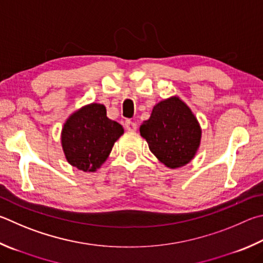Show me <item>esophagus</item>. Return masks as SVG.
Listing matches in <instances>:
<instances>
[{
  "label": "esophagus",
  "instance_id": "obj_1",
  "mask_svg": "<svg viewBox=\"0 0 263 263\" xmlns=\"http://www.w3.org/2000/svg\"><path fill=\"white\" fill-rule=\"evenodd\" d=\"M137 127H138L137 124L135 122L130 121V119H127V121L125 122V128L127 131H136Z\"/></svg>",
  "mask_w": 263,
  "mask_h": 263
}]
</instances>
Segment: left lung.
<instances>
[{
  "label": "left lung",
  "mask_w": 263,
  "mask_h": 263,
  "mask_svg": "<svg viewBox=\"0 0 263 263\" xmlns=\"http://www.w3.org/2000/svg\"><path fill=\"white\" fill-rule=\"evenodd\" d=\"M140 136L161 163L177 169L197 154L201 127L187 104L171 97L155 104L149 119L141 124Z\"/></svg>",
  "instance_id": "8db88e82"
}]
</instances>
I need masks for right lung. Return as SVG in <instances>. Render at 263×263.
I'll use <instances>...</instances> for the list:
<instances>
[{
    "mask_svg": "<svg viewBox=\"0 0 263 263\" xmlns=\"http://www.w3.org/2000/svg\"><path fill=\"white\" fill-rule=\"evenodd\" d=\"M124 128L107 117L103 104L84 106L64 123L61 142L66 161L85 173H94L108 159Z\"/></svg>",
    "mask_w": 263,
    "mask_h": 263,
    "instance_id": "add662e5",
    "label": "right lung"
}]
</instances>
